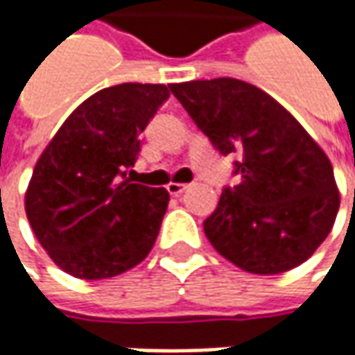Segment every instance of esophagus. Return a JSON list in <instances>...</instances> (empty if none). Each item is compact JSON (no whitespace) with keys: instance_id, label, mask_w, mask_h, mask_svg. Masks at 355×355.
I'll use <instances>...</instances> for the list:
<instances>
[{"instance_id":"1","label":"esophagus","mask_w":355,"mask_h":355,"mask_svg":"<svg viewBox=\"0 0 355 355\" xmlns=\"http://www.w3.org/2000/svg\"><path fill=\"white\" fill-rule=\"evenodd\" d=\"M187 187H189L187 184H173V182H171V184L168 185V191H170L171 196H182Z\"/></svg>"}]
</instances>
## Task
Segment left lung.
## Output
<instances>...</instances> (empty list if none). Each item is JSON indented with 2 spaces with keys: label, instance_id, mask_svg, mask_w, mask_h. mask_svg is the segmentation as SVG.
Here are the masks:
<instances>
[{
  "label": "left lung",
  "instance_id": "8db88e82",
  "mask_svg": "<svg viewBox=\"0 0 355 355\" xmlns=\"http://www.w3.org/2000/svg\"><path fill=\"white\" fill-rule=\"evenodd\" d=\"M170 90L223 156L241 157L239 184L223 189L203 221L215 251L252 275L302 265L340 207L324 150L282 104L245 80H189Z\"/></svg>",
  "mask_w": 355,
  "mask_h": 355
}]
</instances>
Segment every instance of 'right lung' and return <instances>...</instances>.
I'll use <instances>...</instances> for the list:
<instances>
[{
  "label": "right lung",
  "mask_w": 355,
  "mask_h": 355,
  "mask_svg": "<svg viewBox=\"0 0 355 355\" xmlns=\"http://www.w3.org/2000/svg\"><path fill=\"white\" fill-rule=\"evenodd\" d=\"M168 96L166 85L98 90L37 159L25 213L41 247L71 277L110 279L152 251L170 193L124 178L140 152V134Z\"/></svg>",
  "instance_id": "add662e5"
}]
</instances>
